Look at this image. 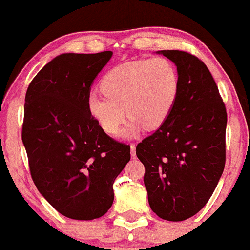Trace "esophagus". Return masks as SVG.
<instances>
[{"mask_svg":"<svg viewBox=\"0 0 250 250\" xmlns=\"http://www.w3.org/2000/svg\"><path fill=\"white\" fill-rule=\"evenodd\" d=\"M131 156H132V159L137 158V155H135V145H133V144L131 145Z\"/></svg>","mask_w":250,"mask_h":250,"instance_id":"1","label":"esophagus"}]
</instances>
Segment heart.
Masks as SVG:
<instances>
[{
    "mask_svg": "<svg viewBox=\"0 0 250 250\" xmlns=\"http://www.w3.org/2000/svg\"><path fill=\"white\" fill-rule=\"evenodd\" d=\"M100 92H90L88 107L106 133L115 134L131 117L123 137H133L141 127H159L176 102L180 76L170 60L154 58L120 63L105 74Z\"/></svg>",
    "mask_w": 250,
    "mask_h": 250,
    "instance_id": "b5f03b06",
    "label": "heart"
}]
</instances>
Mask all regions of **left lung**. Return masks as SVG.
<instances>
[{
  "instance_id": "obj_1",
  "label": "left lung",
  "mask_w": 250,
  "mask_h": 250,
  "mask_svg": "<svg viewBox=\"0 0 250 250\" xmlns=\"http://www.w3.org/2000/svg\"><path fill=\"white\" fill-rule=\"evenodd\" d=\"M177 67L180 90L174 106L135 153L154 213L182 221L204 208L226 161L227 113L210 70L188 52L158 51Z\"/></svg>"
}]
</instances>
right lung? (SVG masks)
Segmentation results:
<instances>
[{
	"label": "right lung",
	"mask_w": 250,
	"mask_h": 250,
	"mask_svg": "<svg viewBox=\"0 0 250 250\" xmlns=\"http://www.w3.org/2000/svg\"><path fill=\"white\" fill-rule=\"evenodd\" d=\"M112 52L63 53L27 88L21 140L37 189L64 217L97 219L113 203V182L130 146L110 138L88 107L90 88Z\"/></svg>",
	"instance_id": "obj_1"
}]
</instances>
